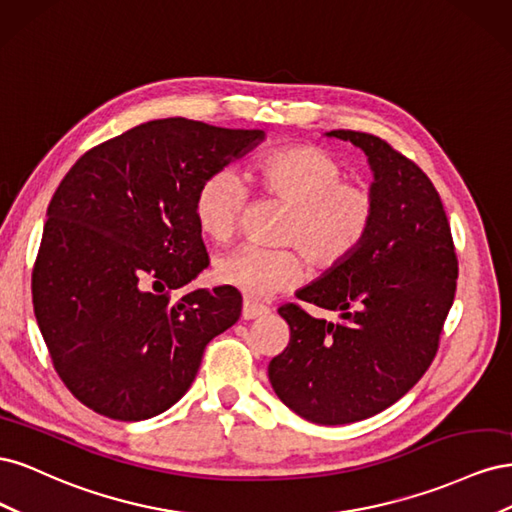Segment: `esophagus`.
Returning <instances> with one entry per match:
<instances>
[{
  "mask_svg": "<svg viewBox=\"0 0 512 512\" xmlns=\"http://www.w3.org/2000/svg\"><path fill=\"white\" fill-rule=\"evenodd\" d=\"M267 314H269V307H265V305H258V303H252V301H243V309H241V316H243V320H254V318L267 316Z\"/></svg>",
  "mask_w": 512,
  "mask_h": 512,
  "instance_id": "1",
  "label": "esophagus"
}]
</instances>
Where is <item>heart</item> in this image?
I'll use <instances>...</instances> for the list:
<instances>
[{
    "mask_svg": "<svg viewBox=\"0 0 512 512\" xmlns=\"http://www.w3.org/2000/svg\"><path fill=\"white\" fill-rule=\"evenodd\" d=\"M254 179L265 194L290 203L277 241L290 243L316 269H335L365 243L376 222L378 200L365 183L346 181V168L318 145L277 149L256 162ZM247 188L230 168H218L198 185L196 224L213 241L237 232ZM215 280L245 297L265 299L301 282L303 258L292 247L262 250L245 245L215 262Z\"/></svg>",
    "mask_w": 512,
    "mask_h": 512,
    "instance_id": "1",
    "label": "heart"
}]
</instances>
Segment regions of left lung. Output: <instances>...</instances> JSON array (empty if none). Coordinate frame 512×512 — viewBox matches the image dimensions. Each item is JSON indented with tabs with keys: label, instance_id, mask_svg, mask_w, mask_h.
<instances>
[{
	"label": "left lung",
	"instance_id": "left-lung-1",
	"mask_svg": "<svg viewBox=\"0 0 512 512\" xmlns=\"http://www.w3.org/2000/svg\"><path fill=\"white\" fill-rule=\"evenodd\" d=\"M327 136L365 151L376 222L346 262L297 292L342 322L294 303L277 309L290 342L269 363V380L305 421L346 425L393 406L431 365L455 299L457 256L440 194L421 168L374 134Z\"/></svg>",
	"mask_w": 512,
	"mask_h": 512
}]
</instances>
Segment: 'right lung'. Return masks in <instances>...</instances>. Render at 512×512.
<instances>
[{"label":"right lung","instance_id":"1","mask_svg":"<svg viewBox=\"0 0 512 512\" xmlns=\"http://www.w3.org/2000/svg\"><path fill=\"white\" fill-rule=\"evenodd\" d=\"M265 132L168 117L76 160L46 209L34 312L68 391L115 421H145L190 389L203 352L241 316V294L170 292L207 269L198 185Z\"/></svg>","mask_w":512,"mask_h":512}]
</instances>
